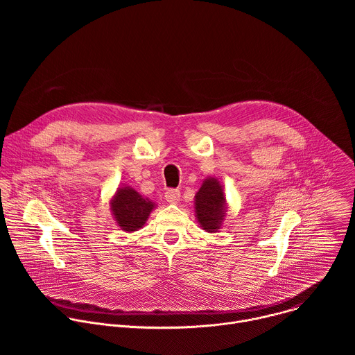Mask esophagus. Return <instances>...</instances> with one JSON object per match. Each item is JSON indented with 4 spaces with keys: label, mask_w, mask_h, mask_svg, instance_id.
Instances as JSON below:
<instances>
[{
    "label": "esophagus",
    "mask_w": 355,
    "mask_h": 355,
    "mask_svg": "<svg viewBox=\"0 0 355 355\" xmlns=\"http://www.w3.org/2000/svg\"><path fill=\"white\" fill-rule=\"evenodd\" d=\"M180 191L178 189H168L166 192V199L167 202H170V204H177L178 199H180Z\"/></svg>",
    "instance_id": "obj_1"
}]
</instances>
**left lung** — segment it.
<instances>
[{
    "label": "left lung",
    "instance_id": "8db88e82",
    "mask_svg": "<svg viewBox=\"0 0 355 355\" xmlns=\"http://www.w3.org/2000/svg\"><path fill=\"white\" fill-rule=\"evenodd\" d=\"M193 208L199 227L208 233H216L227 214L225 187L216 177H207L195 193Z\"/></svg>",
    "mask_w": 355,
    "mask_h": 355
}]
</instances>
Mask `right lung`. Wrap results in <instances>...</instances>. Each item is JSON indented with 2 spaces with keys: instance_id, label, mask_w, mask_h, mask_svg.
I'll list each match as a JSON object with an SVG mask.
<instances>
[{
  "instance_id": "obj_1",
  "label": "right lung",
  "mask_w": 355,
  "mask_h": 355,
  "mask_svg": "<svg viewBox=\"0 0 355 355\" xmlns=\"http://www.w3.org/2000/svg\"><path fill=\"white\" fill-rule=\"evenodd\" d=\"M110 207L119 229L132 233L146 225L150 214L156 209L157 204L141 196L135 188L122 185L110 199Z\"/></svg>"
}]
</instances>
